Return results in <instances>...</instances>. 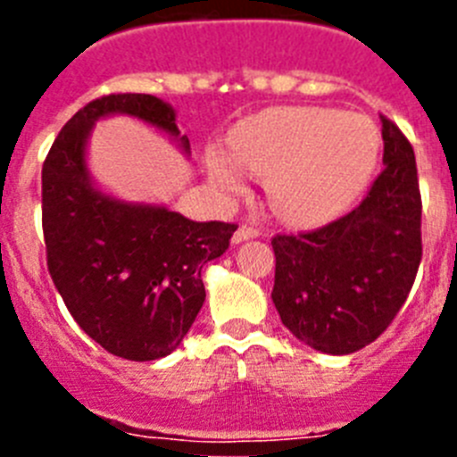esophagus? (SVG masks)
Here are the masks:
<instances>
[{"label":"esophagus","mask_w":457,"mask_h":457,"mask_svg":"<svg viewBox=\"0 0 457 457\" xmlns=\"http://www.w3.org/2000/svg\"><path fill=\"white\" fill-rule=\"evenodd\" d=\"M258 236H261V231H258V228H253V226H247V224H242L240 228H237V231H236V236H233V242H236V245H240V242L252 240V237H258Z\"/></svg>","instance_id":"1"}]
</instances>
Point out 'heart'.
<instances>
[{
  "label": "heart",
  "mask_w": 457,
  "mask_h": 457,
  "mask_svg": "<svg viewBox=\"0 0 457 457\" xmlns=\"http://www.w3.org/2000/svg\"><path fill=\"white\" fill-rule=\"evenodd\" d=\"M228 153L242 167L263 173L274 208L293 221H311L348 204L378 160V132L366 116L327 109H286L240 123ZM224 192H240V167L224 155L208 162Z\"/></svg>",
  "instance_id": "1"
}]
</instances>
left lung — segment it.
Instances as JSON below:
<instances>
[{
    "label": "left lung",
    "instance_id": "obj_1",
    "mask_svg": "<svg viewBox=\"0 0 457 457\" xmlns=\"http://www.w3.org/2000/svg\"><path fill=\"white\" fill-rule=\"evenodd\" d=\"M382 120L385 169L350 212L302 233L272 237V302L302 343L350 354L394 322L423 256L421 192L410 139Z\"/></svg>",
    "mask_w": 457,
    "mask_h": 457
}]
</instances>
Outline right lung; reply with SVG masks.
<instances>
[{"label": "right lung", "instance_id": "add662e5", "mask_svg": "<svg viewBox=\"0 0 457 457\" xmlns=\"http://www.w3.org/2000/svg\"><path fill=\"white\" fill-rule=\"evenodd\" d=\"M107 114H132L179 137L173 109L148 93H109L63 125L43 162L47 270L93 341L116 357L151 361L189 332L205 300L201 268L228 249L237 224L192 221L96 192L84 144ZM180 144L187 151V137Z\"/></svg>", "mask_w": 457, "mask_h": 457}]
</instances>
